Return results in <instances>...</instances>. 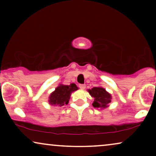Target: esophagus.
Masks as SVG:
<instances>
[{
  "label": "esophagus",
  "mask_w": 156,
  "mask_h": 156,
  "mask_svg": "<svg viewBox=\"0 0 156 156\" xmlns=\"http://www.w3.org/2000/svg\"><path fill=\"white\" fill-rule=\"evenodd\" d=\"M80 88L81 89H82V90H84V89L86 88V85H85V84H80Z\"/></svg>",
  "instance_id": "esophagus-1"
}]
</instances>
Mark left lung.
I'll return each instance as SVG.
<instances>
[{
  "label": "left lung",
  "mask_w": 156,
  "mask_h": 156,
  "mask_svg": "<svg viewBox=\"0 0 156 156\" xmlns=\"http://www.w3.org/2000/svg\"><path fill=\"white\" fill-rule=\"evenodd\" d=\"M87 91L89 94L94 98V102L92 104L94 107L104 109L109 106L108 104L112 101V94L103 87H93L91 89H88Z\"/></svg>",
  "instance_id": "1"
}]
</instances>
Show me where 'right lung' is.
<instances>
[{"label":"right lung","instance_id":"add662e5","mask_svg":"<svg viewBox=\"0 0 156 156\" xmlns=\"http://www.w3.org/2000/svg\"><path fill=\"white\" fill-rule=\"evenodd\" d=\"M77 89L78 87L74 83L69 85L60 84L49 96V104L58 107L67 105L69 103L72 93Z\"/></svg>","mask_w":156,"mask_h":156}]
</instances>
